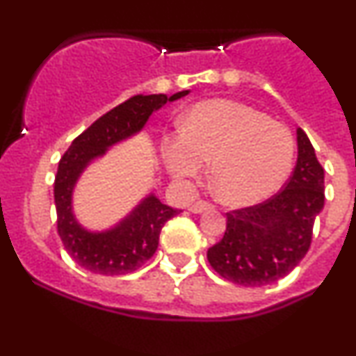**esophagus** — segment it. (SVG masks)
I'll return each mask as SVG.
<instances>
[{"mask_svg":"<svg viewBox=\"0 0 356 356\" xmlns=\"http://www.w3.org/2000/svg\"><path fill=\"white\" fill-rule=\"evenodd\" d=\"M211 209H214V206L207 201H197L189 207V211L194 212V214H202L204 211H211Z\"/></svg>","mask_w":356,"mask_h":356,"instance_id":"esophagus-1","label":"esophagus"}]
</instances>
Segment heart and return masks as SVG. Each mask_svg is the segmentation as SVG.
I'll return each instance as SVG.
<instances>
[{"instance_id":"obj_1","label":"heart","mask_w":356,"mask_h":356,"mask_svg":"<svg viewBox=\"0 0 356 356\" xmlns=\"http://www.w3.org/2000/svg\"><path fill=\"white\" fill-rule=\"evenodd\" d=\"M165 164L177 179L201 175L211 161V184L220 202L251 206L276 192L291 172L295 140L288 127L232 100H207L187 113L164 144Z\"/></svg>"}]
</instances>
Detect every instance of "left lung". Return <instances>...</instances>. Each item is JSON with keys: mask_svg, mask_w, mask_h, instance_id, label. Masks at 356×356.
Returning <instances> with one entry per match:
<instances>
[{"mask_svg": "<svg viewBox=\"0 0 356 356\" xmlns=\"http://www.w3.org/2000/svg\"><path fill=\"white\" fill-rule=\"evenodd\" d=\"M296 136V167L283 189L268 201L227 212L224 238L207 251L212 269L231 283H275L308 252L314 219L325 206V170L308 136L301 129Z\"/></svg>", "mask_w": 356, "mask_h": 356, "instance_id": "1", "label": "left lung"}]
</instances>
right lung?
<instances>
[{
  "instance_id": "obj_1",
  "label": "right lung",
  "mask_w": 356,
  "mask_h": 356,
  "mask_svg": "<svg viewBox=\"0 0 356 356\" xmlns=\"http://www.w3.org/2000/svg\"><path fill=\"white\" fill-rule=\"evenodd\" d=\"M187 93L189 90L174 93L172 97L164 93L130 97L124 104L97 118L72 142L60 159L53 187L56 227L67 252L81 268L104 276L127 275L140 268L157 251L162 227L170 218L179 214V209L165 206L150 194L115 227L92 232L81 227L73 216V187L93 159L104 155L108 147L117 142L140 132L152 112L167 102L182 99Z\"/></svg>"
}]
</instances>
